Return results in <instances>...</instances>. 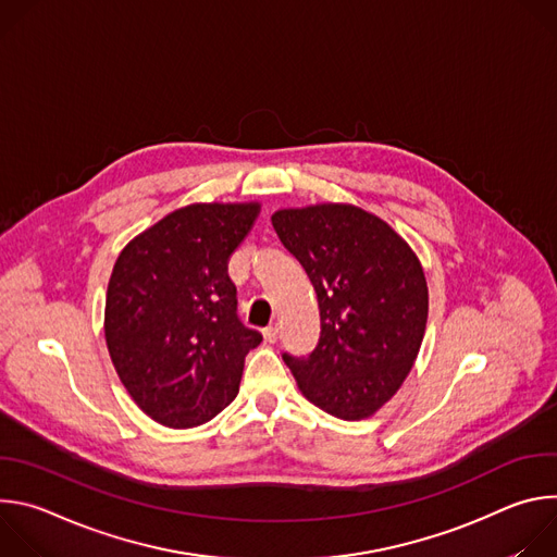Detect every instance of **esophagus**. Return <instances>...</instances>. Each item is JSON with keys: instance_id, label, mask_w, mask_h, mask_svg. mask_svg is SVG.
<instances>
[{"instance_id": "esophagus-1", "label": "esophagus", "mask_w": 557, "mask_h": 557, "mask_svg": "<svg viewBox=\"0 0 557 557\" xmlns=\"http://www.w3.org/2000/svg\"><path fill=\"white\" fill-rule=\"evenodd\" d=\"M277 335H280L277 324H273V326H267V329H264V339H267V342H271V344H273V342H277Z\"/></svg>"}]
</instances>
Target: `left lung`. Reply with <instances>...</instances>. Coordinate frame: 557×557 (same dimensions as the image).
Wrapping results in <instances>:
<instances>
[{
  "mask_svg": "<svg viewBox=\"0 0 557 557\" xmlns=\"http://www.w3.org/2000/svg\"><path fill=\"white\" fill-rule=\"evenodd\" d=\"M320 301V344L284 355L301 394L320 410L361 421L410 374L428 324V282L412 247L379 215L324 202L271 215Z\"/></svg>",
  "mask_w": 557,
  "mask_h": 557,
  "instance_id": "1",
  "label": "left lung"
}]
</instances>
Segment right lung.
I'll return each mask as SVG.
<instances>
[{"mask_svg": "<svg viewBox=\"0 0 557 557\" xmlns=\"http://www.w3.org/2000/svg\"><path fill=\"white\" fill-rule=\"evenodd\" d=\"M260 202H196L158 220L119 253L106 297V344L134 404L156 423L211 421L240 389L262 335L237 320L228 258Z\"/></svg>", "mask_w": 557, "mask_h": 557, "instance_id": "obj_1", "label": "right lung"}]
</instances>
